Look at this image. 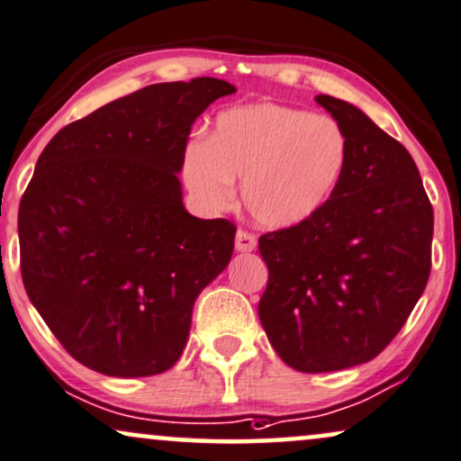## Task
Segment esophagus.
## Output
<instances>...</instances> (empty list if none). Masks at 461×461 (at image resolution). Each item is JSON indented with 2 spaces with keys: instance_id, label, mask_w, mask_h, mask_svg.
Masks as SVG:
<instances>
[{
  "instance_id": "34e87169",
  "label": "esophagus",
  "mask_w": 461,
  "mask_h": 461,
  "mask_svg": "<svg viewBox=\"0 0 461 461\" xmlns=\"http://www.w3.org/2000/svg\"><path fill=\"white\" fill-rule=\"evenodd\" d=\"M235 249L237 252H254L256 249V237L248 230H239L235 237Z\"/></svg>"
}]
</instances>
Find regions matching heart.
Returning <instances> with one entry per match:
<instances>
[{"label": "heart", "instance_id": "b5f03b06", "mask_svg": "<svg viewBox=\"0 0 461 461\" xmlns=\"http://www.w3.org/2000/svg\"><path fill=\"white\" fill-rule=\"evenodd\" d=\"M348 163V133L332 116L248 104L218 113L207 141L188 143L182 179L209 212L229 205L235 179H243L241 199L254 222L285 230L318 216Z\"/></svg>", "mask_w": 461, "mask_h": 461}]
</instances>
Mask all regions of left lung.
<instances>
[{"mask_svg":"<svg viewBox=\"0 0 461 461\" xmlns=\"http://www.w3.org/2000/svg\"><path fill=\"white\" fill-rule=\"evenodd\" d=\"M315 101L348 133L349 163L318 216L260 237L258 318L288 366L330 373L373 360L404 326L429 277L434 212L402 143L348 101Z\"/></svg>","mask_w":461,"mask_h":461,"instance_id":"obj_1","label":"left lung"}]
</instances>
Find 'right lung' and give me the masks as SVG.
<instances>
[{
  "instance_id": "obj_1",
  "label": "right lung",
  "mask_w": 461,
  "mask_h": 461,
  "mask_svg": "<svg viewBox=\"0 0 461 461\" xmlns=\"http://www.w3.org/2000/svg\"><path fill=\"white\" fill-rule=\"evenodd\" d=\"M235 91L218 77L150 85L63 127L40 154L19 207L23 284L85 366L133 379L182 356L237 229L188 213L177 173L196 118Z\"/></svg>"
}]
</instances>
